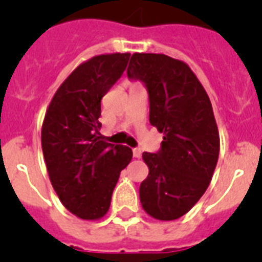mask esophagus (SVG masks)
Listing matches in <instances>:
<instances>
[{
	"label": "esophagus",
	"mask_w": 262,
	"mask_h": 262,
	"mask_svg": "<svg viewBox=\"0 0 262 262\" xmlns=\"http://www.w3.org/2000/svg\"><path fill=\"white\" fill-rule=\"evenodd\" d=\"M133 155L136 159H140V156H142V149H140V148H134Z\"/></svg>",
	"instance_id": "34e87169"
}]
</instances>
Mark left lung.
<instances>
[{"label":"left lung","instance_id":"1","mask_svg":"<svg viewBox=\"0 0 262 262\" xmlns=\"http://www.w3.org/2000/svg\"><path fill=\"white\" fill-rule=\"evenodd\" d=\"M129 80L144 84L149 123L164 134L155 154L144 152L149 174L140 202L159 221L186 214L209 187L219 157V133L210 98L187 64L161 53H134Z\"/></svg>","mask_w":262,"mask_h":262}]
</instances>
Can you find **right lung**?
<instances>
[{"label":"right lung","mask_w":262,"mask_h":262,"mask_svg":"<svg viewBox=\"0 0 262 262\" xmlns=\"http://www.w3.org/2000/svg\"><path fill=\"white\" fill-rule=\"evenodd\" d=\"M129 53L99 55L78 66L53 96L41 127V149L51 184L67 209L85 221L110 207L131 148L99 134L101 99L126 71Z\"/></svg>","instance_id":"obj_1"}]
</instances>
